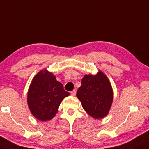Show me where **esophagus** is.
I'll list each match as a JSON object with an SVG mask.
<instances>
[{"label":"esophagus","mask_w":149,"mask_h":149,"mask_svg":"<svg viewBox=\"0 0 149 149\" xmlns=\"http://www.w3.org/2000/svg\"><path fill=\"white\" fill-rule=\"evenodd\" d=\"M70 94H71L72 96H75V95H76V91H75V90H74V91H71L70 92Z\"/></svg>","instance_id":"1"}]
</instances>
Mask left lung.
<instances>
[{
  "mask_svg": "<svg viewBox=\"0 0 149 149\" xmlns=\"http://www.w3.org/2000/svg\"><path fill=\"white\" fill-rule=\"evenodd\" d=\"M77 97L90 116L96 119L105 117L113 101V88L108 77L99 70L95 74H85Z\"/></svg>",
  "mask_w": 149,
  "mask_h": 149,
  "instance_id": "left-lung-1",
  "label": "left lung"
}]
</instances>
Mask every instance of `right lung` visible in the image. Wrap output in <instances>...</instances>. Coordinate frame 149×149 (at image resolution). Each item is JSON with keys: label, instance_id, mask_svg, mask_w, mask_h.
I'll list each match as a JSON object with an SVG mask.
<instances>
[{"label": "right lung", "instance_id": "1", "mask_svg": "<svg viewBox=\"0 0 149 149\" xmlns=\"http://www.w3.org/2000/svg\"><path fill=\"white\" fill-rule=\"evenodd\" d=\"M70 93L63 89V84L46 69L36 74L29 87L27 102L31 113L38 120H50L57 113L61 102Z\"/></svg>", "mask_w": 149, "mask_h": 149}]
</instances>
